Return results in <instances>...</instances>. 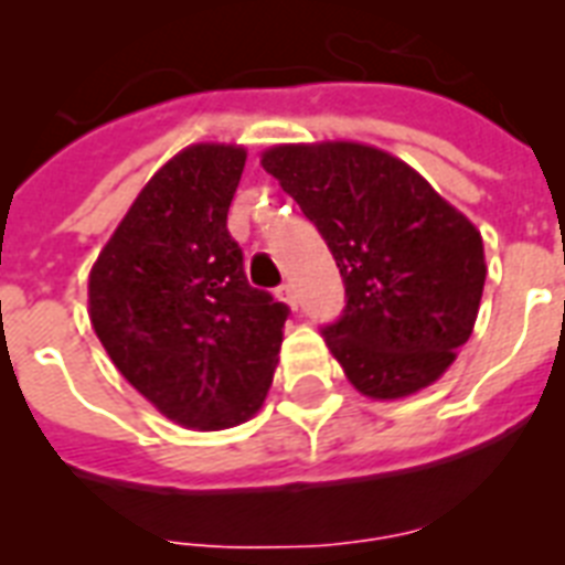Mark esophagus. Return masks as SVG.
<instances>
[{
	"label": "esophagus",
	"instance_id": "obj_1",
	"mask_svg": "<svg viewBox=\"0 0 565 565\" xmlns=\"http://www.w3.org/2000/svg\"><path fill=\"white\" fill-rule=\"evenodd\" d=\"M278 299H281V301H287V305H290L292 310L299 308V296H296V287H292L290 281H287V284H281V287H278Z\"/></svg>",
	"mask_w": 565,
	"mask_h": 565
}]
</instances>
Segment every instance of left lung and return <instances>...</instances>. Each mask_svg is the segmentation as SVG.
I'll list each match as a JSON object with an SVG mask.
<instances>
[{
    "instance_id": "left-lung-1",
    "label": "left lung",
    "mask_w": 565,
    "mask_h": 565,
    "mask_svg": "<svg viewBox=\"0 0 565 565\" xmlns=\"http://www.w3.org/2000/svg\"><path fill=\"white\" fill-rule=\"evenodd\" d=\"M260 163L317 225L343 275V317L322 337L354 390L402 398L434 384L478 319L481 231L375 146H273Z\"/></svg>"
}]
</instances>
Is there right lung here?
Masks as SVG:
<instances>
[{"instance_id":"add662e5","label":"right lung","mask_w":565,"mask_h":565,"mask_svg":"<svg viewBox=\"0 0 565 565\" xmlns=\"http://www.w3.org/2000/svg\"><path fill=\"white\" fill-rule=\"evenodd\" d=\"M239 146L199 143L154 172L93 264L90 322L122 377L167 419L220 430L260 411L284 301L255 290L228 207Z\"/></svg>"}]
</instances>
